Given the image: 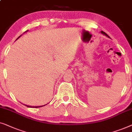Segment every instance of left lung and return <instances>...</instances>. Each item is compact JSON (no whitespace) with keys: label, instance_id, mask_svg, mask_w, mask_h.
<instances>
[{"label":"left lung","instance_id":"left-lung-1","mask_svg":"<svg viewBox=\"0 0 132 132\" xmlns=\"http://www.w3.org/2000/svg\"><path fill=\"white\" fill-rule=\"evenodd\" d=\"M101 33H102V34H103V35H105V36H108V37H109V36H108V35L106 34V33L105 32H104V31H101Z\"/></svg>","mask_w":132,"mask_h":132}]
</instances>
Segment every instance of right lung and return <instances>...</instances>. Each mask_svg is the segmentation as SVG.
I'll list each match as a JSON object with an SVG mask.
<instances>
[{"label":"right lung","instance_id":"add662e5","mask_svg":"<svg viewBox=\"0 0 132 132\" xmlns=\"http://www.w3.org/2000/svg\"><path fill=\"white\" fill-rule=\"evenodd\" d=\"M28 31V30H27V31ZM26 31H25V32H26ZM20 36L17 38V39L20 38ZM45 105H44V106H45ZM26 106H27V107H29V108H31V107H32V108H39V107L44 106H29V105H26Z\"/></svg>","mask_w":132,"mask_h":132}]
</instances>
